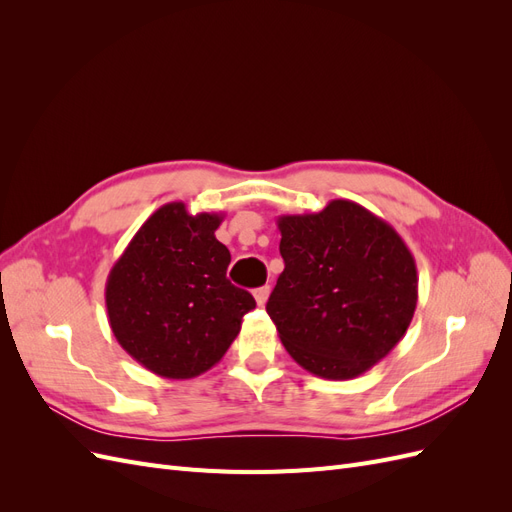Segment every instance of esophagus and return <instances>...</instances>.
Returning <instances> with one entry per match:
<instances>
[{"mask_svg":"<svg viewBox=\"0 0 512 512\" xmlns=\"http://www.w3.org/2000/svg\"><path fill=\"white\" fill-rule=\"evenodd\" d=\"M269 292H271V288L269 286H262V288H256L254 290V299H256V303L262 307L267 303V299H269Z\"/></svg>","mask_w":512,"mask_h":512,"instance_id":"1","label":"esophagus"}]
</instances>
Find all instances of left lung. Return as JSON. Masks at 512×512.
<instances>
[{
  "mask_svg": "<svg viewBox=\"0 0 512 512\" xmlns=\"http://www.w3.org/2000/svg\"><path fill=\"white\" fill-rule=\"evenodd\" d=\"M284 271L267 314L309 374L350 380L406 335L418 299L414 256L397 230L352 200L280 215Z\"/></svg>",
  "mask_w": 512,
  "mask_h": 512,
  "instance_id": "left-lung-1",
  "label": "left lung"
}]
</instances>
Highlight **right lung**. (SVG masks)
<instances>
[{"label": "right lung", "instance_id": "add662e5", "mask_svg": "<svg viewBox=\"0 0 512 512\" xmlns=\"http://www.w3.org/2000/svg\"><path fill=\"white\" fill-rule=\"evenodd\" d=\"M222 213L162 205L138 228L106 280L108 324L134 361L188 380L218 363L256 307L226 280L230 252L215 239Z\"/></svg>", "mask_w": 512, "mask_h": 512}]
</instances>
